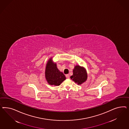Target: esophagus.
Masks as SVG:
<instances>
[{
    "label": "esophagus",
    "instance_id": "esophagus-1",
    "mask_svg": "<svg viewBox=\"0 0 129 129\" xmlns=\"http://www.w3.org/2000/svg\"><path fill=\"white\" fill-rule=\"evenodd\" d=\"M66 77L67 78H69V74L66 75Z\"/></svg>",
    "mask_w": 129,
    "mask_h": 129
}]
</instances>
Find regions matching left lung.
I'll return each mask as SVG.
<instances>
[{"label":"left lung","instance_id":"left-lung-1","mask_svg":"<svg viewBox=\"0 0 129 129\" xmlns=\"http://www.w3.org/2000/svg\"><path fill=\"white\" fill-rule=\"evenodd\" d=\"M73 72V75L70 77V78L78 85L82 84L86 80L87 74L84 68L80 66H76L75 67Z\"/></svg>","mask_w":129,"mask_h":129}]
</instances>
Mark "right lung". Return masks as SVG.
Returning a JSON list of instances; mask_svg holds the SVG:
<instances>
[{
  "label": "right lung",
  "instance_id": "add662e5",
  "mask_svg": "<svg viewBox=\"0 0 129 129\" xmlns=\"http://www.w3.org/2000/svg\"><path fill=\"white\" fill-rule=\"evenodd\" d=\"M51 59L48 60L46 67L45 78L50 85L59 86L66 79V77L58 69L56 64L52 62Z\"/></svg>",
  "mask_w": 129,
  "mask_h": 129
}]
</instances>
